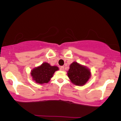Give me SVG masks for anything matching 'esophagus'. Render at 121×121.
Returning a JSON list of instances; mask_svg holds the SVG:
<instances>
[{
	"instance_id": "1",
	"label": "esophagus",
	"mask_w": 121,
	"mask_h": 121,
	"mask_svg": "<svg viewBox=\"0 0 121 121\" xmlns=\"http://www.w3.org/2000/svg\"><path fill=\"white\" fill-rule=\"evenodd\" d=\"M60 70H62V71L64 70V67H63V66H62V67H60Z\"/></svg>"
}]
</instances>
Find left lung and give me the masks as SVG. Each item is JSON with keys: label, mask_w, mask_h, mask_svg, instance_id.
Instances as JSON below:
<instances>
[{"label": "left lung", "mask_w": 121, "mask_h": 121, "mask_svg": "<svg viewBox=\"0 0 121 121\" xmlns=\"http://www.w3.org/2000/svg\"><path fill=\"white\" fill-rule=\"evenodd\" d=\"M67 74L72 83L78 86L85 85L91 77L90 69L77 62L70 64Z\"/></svg>", "instance_id": "1"}]
</instances>
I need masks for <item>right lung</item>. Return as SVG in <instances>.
<instances>
[{
    "mask_svg": "<svg viewBox=\"0 0 121 121\" xmlns=\"http://www.w3.org/2000/svg\"><path fill=\"white\" fill-rule=\"evenodd\" d=\"M58 70L59 68L57 66H51L48 63L44 62L33 69L31 72V75L36 83L43 84L48 82L54 72Z\"/></svg>",
    "mask_w": 121,
    "mask_h": 121,
    "instance_id": "right-lung-1",
    "label": "right lung"
}]
</instances>
